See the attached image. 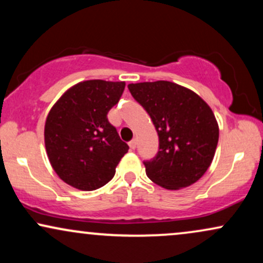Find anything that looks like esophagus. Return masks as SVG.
Instances as JSON below:
<instances>
[{
	"instance_id": "esophagus-1",
	"label": "esophagus",
	"mask_w": 263,
	"mask_h": 263,
	"mask_svg": "<svg viewBox=\"0 0 263 263\" xmlns=\"http://www.w3.org/2000/svg\"><path fill=\"white\" fill-rule=\"evenodd\" d=\"M128 146H129V148H131V149H135L136 147H137V141H136V140L129 141L128 142Z\"/></svg>"
}]
</instances>
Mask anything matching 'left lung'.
<instances>
[{"label":"left lung","mask_w":263,"mask_h":263,"mask_svg":"<svg viewBox=\"0 0 263 263\" xmlns=\"http://www.w3.org/2000/svg\"><path fill=\"white\" fill-rule=\"evenodd\" d=\"M131 95L151 116L159 149L143 162L152 182L170 190L198 182L210 167L219 141V125L198 93L172 81L129 84Z\"/></svg>","instance_id":"8db88e82"}]
</instances>
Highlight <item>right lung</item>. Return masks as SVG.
Returning <instances> with one entry per match:
<instances>
[{
	"label": "right lung",
	"mask_w": 263,
	"mask_h": 263,
	"mask_svg": "<svg viewBox=\"0 0 263 263\" xmlns=\"http://www.w3.org/2000/svg\"><path fill=\"white\" fill-rule=\"evenodd\" d=\"M125 85V81H81L50 108L44 126L45 149L63 182L90 192L114 178L128 146L108 122L107 114Z\"/></svg>",
	"instance_id": "add662e5"
}]
</instances>
